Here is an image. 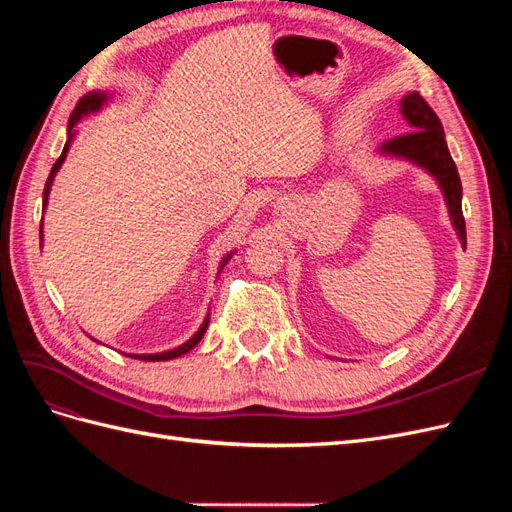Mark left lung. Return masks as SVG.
I'll list each match as a JSON object with an SVG mask.
<instances>
[{
    "instance_id": "left-lung-1",
    "label": "left lung",
    "mask_w": 512,
    "mask_h": 512,
    "mask_svg": "<svg viewBox=\"0 0 512 512\" xmlns=\"http://www.w3.org/2000/svg\"><path fill=\"white\" fill-rule=\"evenodd\" d=\"M399 111L408 123V132L393 138V141H386L378 153L386 158L406 160L436 179L457 239L461 247H466V220H463L461 213V179L444 141L442 123L418 91H410L401 98Z\"/></svg>"
}]
</instances>
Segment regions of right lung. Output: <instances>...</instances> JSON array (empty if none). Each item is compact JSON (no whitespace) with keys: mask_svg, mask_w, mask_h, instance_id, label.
<instances>
[{"mask_svg":"<svg viewBox=\"0 0 512 512\" xmlns=\"http://www.w3.org/2000/svg\"><path fill=\"white\" fill-rule=\"evenodd\" d=\"M108 102H113V94L111 91H104V89H94V91H89V94H85L81 100H79V104H76V108L72 111V115H70V121H68V141H66V145H64V151H61V156H59V160L53 164V168H51V175H49V179H46V185H44V194H42V209H46V205H49V194H51V185H53V181H55V175L59 173V168H61V164H64V160H66V156H68V151H70V145H72V141L76 138V126H79V123L83 121V119H87V117H91V115H98L104 106H108ZM42 228H40V245H42ZM237 250H232V252H228L224 258H222V262H220V267H218V275L222 273V269L226 267V262L232 258V254H235ZM207 327H209V312H207V316H205V320H203V324H200L198 327V331L188 339V342H183L181 346H177V348H173V350H164V352H156V354H134V352H130V354H126V356H132V359H138V361H170V359H177V356H181V354H185V352H190L200 339H203V335H205V331H207ZM94 339V337H91ZM94 342H98V339H94Z\"/></svg>","mask_w":512,"mask_h":512,"instance_id":"right-lung-1","label":"right lung"}]
</instances>
